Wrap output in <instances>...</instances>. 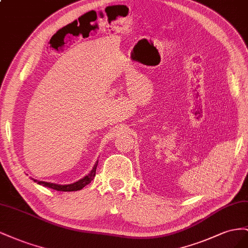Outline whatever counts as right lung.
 <instances>
[{"label": "right lung", "mask_w": 248, "mask_h": 248, "mask_svg": "<svg viewBox=\"0 0 248 248\" xmlns=\"http://www.w3.org/2000/svg\"><path fill=\"white\" fill-rule=\"evenodd\" d=\"M98 162H96V164L94 165L93 169L91 170V172L83 178L82 180L78 181L74 184H70V185H57V184H53V183H47V182H42V181H37V180H34V182H36L39 185H42L45 187H48V188H52L54 190H57V191H64V192H68V191H78V190H81L83 187H85L86 185H88L89 183H91L94 179L95 176V171H96V166H97ZM33 180V179H32Z\"/></svg>", "instance_id": "right-lung-1"}]
</instances>
